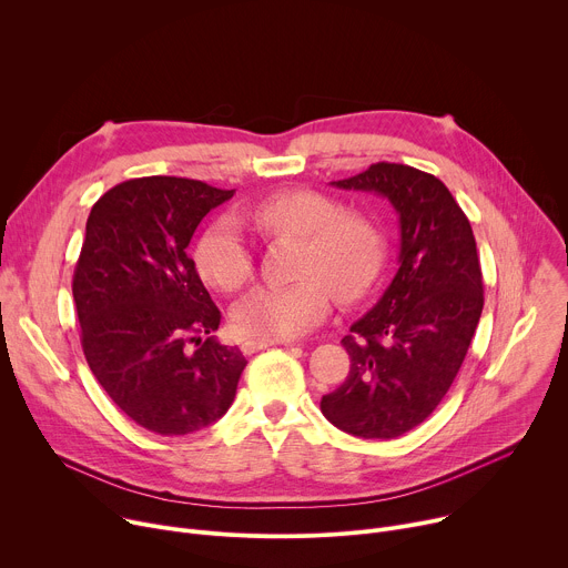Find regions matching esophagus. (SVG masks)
I'll list each match as a JSON object with an SVG mask.
<instances>
[{
  "label": "esophagus",
  "mask_w": 568,
  "mask_h": 568,
  "mask_svg": "<svg viewBox=\"0 0 568 568\" xmlns=\"http://www.w3.org/2000/svg\"><path fill=\"white\" fill-rule=\"evenodd\" d=\"M284 341H243L241 343V352L243 354H255V352H260V349H266V347H271V345H282ZM286 345V343H284Z\"/></svg>",
  "instance_id": "obj_1"
}]
</instances>
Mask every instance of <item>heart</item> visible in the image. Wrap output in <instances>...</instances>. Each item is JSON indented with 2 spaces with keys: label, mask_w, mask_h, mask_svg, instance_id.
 Returning a JSON list of instances; mask_svg holds the SVG:
<instances>
[{
  "label": "heart",
  "mask_w": 568,
  "mask_h": 568,
  "mask_svg": "<svg viewBox=\"0 0 568 568\" xmlns=\"http://www.w3.org/2000/svg\"><path fill=\"white\" fill-rule=\"evenodd\" d=\"M245 219L268 239H300V280L245 295L232 313L243 336L300 338L325 321L329 291L338 302H356L384 268L386 241L376 221L361 210H343L316 189H282L250 205ZM194 262L201 277L223 293L241 291L255 271L252 252L230 219H219L203 232Z\"/></svg>",
  "instance_id": "heart-1"
}]
</instances>
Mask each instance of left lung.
<instances>
[{"mask_svg":"<svg viewBox=\"0 0 568 568\" xmlns=\"http://www.w3.org/2000/svg\"><path fill=\"white\" fill-rule=\"evenodd\" d=\"M386 196L399 214V271L382 300L349 327L345 382L323 415L365 439H393L443 402L483 311V273L469 219L443 180L408 164L376 162L332 182Z\"/></svg>","mask_w":568,"mask_h":568,"instance_id":"obj_1","label":"left lung"}]
</instances>
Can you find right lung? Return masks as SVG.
<instances>
[{
    "mask_svg": "<svg viewBox=\"0 0 568 568\" xmlns=\"http://www.w3.org/2000/svg\"><path fill=\"white\" fill-rule=\"evenodd\" d=\"M234 189L175 175L133 178L94 203L72 293L88 365L142 428L186 435L234 402L245 356L221 345V311L186 255L199 223Z\"/></svg>",
    "mask_w": 568,
    "mask_h": 568,
    "instance_id": "obj_1",
    "label": "right lung"
}]
</instances>
